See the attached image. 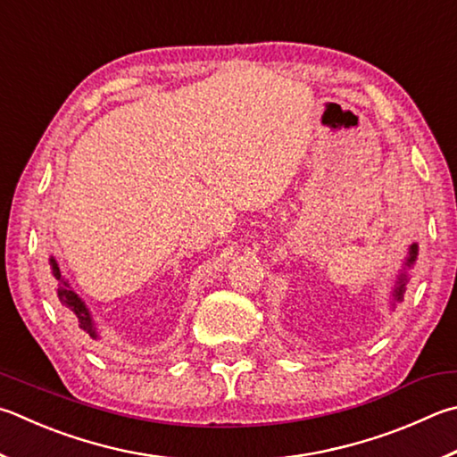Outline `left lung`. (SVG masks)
Wrapping results in <instances>:
<instances>
[{"label": "left lung", "mask_w": 457, "mask_h": 457, "mask_svg": "<svg viewBox=\"0 0 457 457\" xmlns=\"http://www.w3.org/2000/svg\"><path fill=\"white\" fill-rule=\"evenodd\" d=\"M416 257H418V244H411L410 245V253L405 257L403 262V270L400 271V276H397L395 281V287H394V300L395 302H402L403 300V294H405V284H408V271L413 263H416Z\"/></svg>", "instance_id": "8db88e82"}]
</instances>
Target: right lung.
<instances>
[{"label":"right lung","mask_w":457,"mask_h":457,"mask_svg":"<svg viewBox=\"0 0 457 457\" xmlns=\"http://www.w3.org/2000/svg\"><path fill=\"white\" fill-rule=\"evenodd\" d=\"M49 268H52V276L55 278V284H57V300H60L62 308L65 310V313H68L70 321L79 331L87 334L91 339H97V329L94 326V320H91V313L87 310V305L81 302V297L76 292H73L68 281L63 279L62 271H60V265H57L54 257H49Z\"/></svg>","instance_id":"1"}]
</instances>
